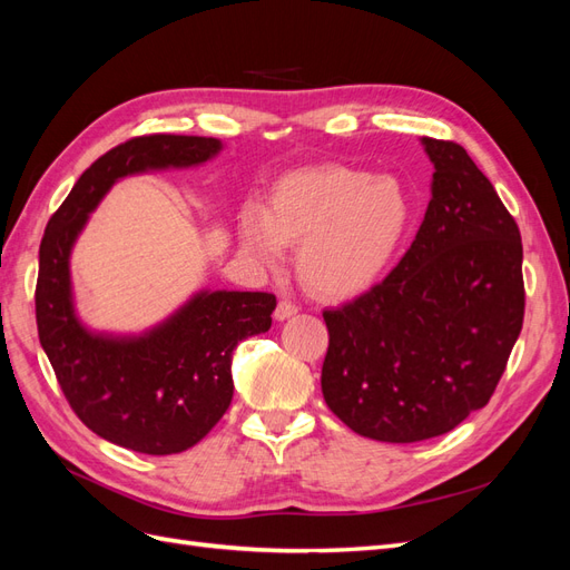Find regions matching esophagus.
Wrapping results in <instances>:
<instances>
[{
  "mask_svg": "<svg viewBox=\"0 0 570 570\" xmlns=\"http://www.w3.org/2000/svg\"><path fill=\"white\" fill-rule=\"evenodd\" d=\"M299 312V306L295 302H287V299H281L278 306H275V318L278 321H285L289 316H295Z\"/></svg>",
  "mask_w": 570,
  "mask_h": 570,
  "instance_id": "34e87169",
  "label": "esophagus"
}]
</instances>
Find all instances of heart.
I'll return each instance as SVG.
<instances>
[{
    "instance_id": "1",
    "label": "heart",
    "mask_w": 570,
    "mask_h": 570,
    "mask_svg": "<svg viewBox=\"0 0 570 570\" xmlns=\"http://www.w3.org/2000/svg\"><path fill=\"white\" fill-rule=\"evenodd\" d=\"M409 223L411 202L400 180L321 166L281 178L268 212L245 206L237 230L243 252L258 266L278 268L287 245H299L304 283L323 297H352L387 271Z\"/></svg>"
}]
</instances>
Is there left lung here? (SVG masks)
I'll return each instance as SVG.
<instances>
[{"label": "left lung", "mask_w": 570, "mask_h": 570, "mask_svg": "<svg viewBox=\"0 0 570 570\" xmlns=\"http://www.w3.org/2000/svg\"><path fill=\"white\" fill-rule=\"evenodd\" d=\"M433 197L402 262L323 312V400L354 433L421 442L490 402L525 314L521 230L461 145L423 137Z\"/></svg>", "instance_id": "obj_1"}]
</instances>
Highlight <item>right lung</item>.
I'll list each match as a JSON object with an SVG mask.
<instances>
[{"instance_id":"right-lung-1","label":"right lung","mask_w":570,"mask_h":570,"mask_svg":"<svg viewBox=\"0 0 570 570\" xmlns=\"http://www.w3.org/2000/svg\"><path fill=\"white\" fill-rule=\"evenodd\" d=\"M218 149L214 137L166 132L109 149L51 214L40 245L38 335L66 402L92 433L140 454L185 452L220 421L233 400V350L268 331L275 295L202 292L145 337H101L73 314L68 256L88 214L118 178L195 166Z\"/></svg>"}]
</instances>
